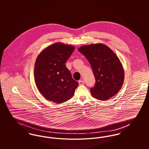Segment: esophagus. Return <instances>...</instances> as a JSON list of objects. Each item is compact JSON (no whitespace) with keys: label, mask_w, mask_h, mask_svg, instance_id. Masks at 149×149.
Returning a JSON list of instances; mask_svg holds the SVG:
<instances>
[{"label":"esophagus","mask_w":149,"mask_h":149,"mask_svg":"<svg viewBox=\"0 0 149 149\" xmlns=\"http://www.w3.org/2000/svg\"><path fill=\"white\" fill-rule=\"evenodd\" d=\"M79 85H83V84H84V81L83 80H80L79 81Z\"/></svg>","instance_id":"esophagus-1"}]
</instances>
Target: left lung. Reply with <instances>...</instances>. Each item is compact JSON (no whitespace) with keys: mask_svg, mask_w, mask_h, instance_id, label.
I'll use <instances>...</instances> for the list:
<instances>
[{"mask_svg":"<svg viewBox=\"0 0 149 149\" xmlns=\"http://www.w3.org/2000/svg\"><path fill=\"white\" fill-rule=\"evenodd\" d=\"M78 51L88 60L95 79L94 86L90 89L93 97L106 100L117 94L123 85L125 74L113 51L102 43L83 46Z\"/></svg>","mask_w":149,"mask_h":149,"instance_id":"left-lung-1","label":"left lung"}]
</instances>
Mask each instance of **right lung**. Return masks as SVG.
<instances>
[{
  "instance_id": "1",
  "label": "right lung",
  "mask_w": 149,
  "mask_h": 149,
  "mask_svg": "<svg viewBox=\"0 0 149 149\" xmlns=\"http://www.w3.org/2000/svg\"><path fill=\"white\" fill-rule=\"evenodd\" d=\"M75 47L57 42L47 47L36 60V84L43 97L56 103L70 99L79 83L65 66Z\"/></svg>"
}]
</instances>
